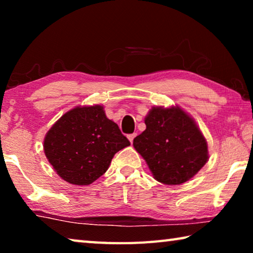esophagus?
<instances>
[{
    "label": "esophagus",
    "instance_id": "1",
    "mask_svg": "<svg viewBox=\"0 0 253 253\" xmlns=\"http://www.w3.org/2000/svg\"><path fill=\"white\" fill-rule=\"evenodd\" d=\"M127 137H128V139H129V142L132 143V140H134V138L136 137V132H134V134H129Z\"/></svg>",
    "mask_w": 253,
    "mask_h": 253
}]
</instances>
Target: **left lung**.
<instances>
[{"mask_svg":"<svg viewBox=\"0 0 253 253\" xmlns=\"http://www.w3.org/2000/svg\"><path fill=\"white\" fill-rule=\"evenodd\" d=\"M146 129L134 138V147L154 177L166 185L192 178L208 162V144L195 122L179 107H153Z\"/></svg>","mask_w":253,"mask_h":253,"instance_id":"1","label":"left lung"}]
</instances>
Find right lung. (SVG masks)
<instances>
[{
	"label": "right lung",
	"mask_w": 253,
	"mask_h": 253,
	"mask_svg": "<svg viewBox=\"0 0 253 253\" xmlns=\"http://www.w3.org/2000/svg\"><path fill=\"white\" fill-rule=\"evenodd\" d=\"M116 123L100 105L76 107L46 132L43 148L60 177L75 185H89L106 173L115 154L129 146Z\"/></svg>",
	"instance_id": "1"
}]
</instances>
